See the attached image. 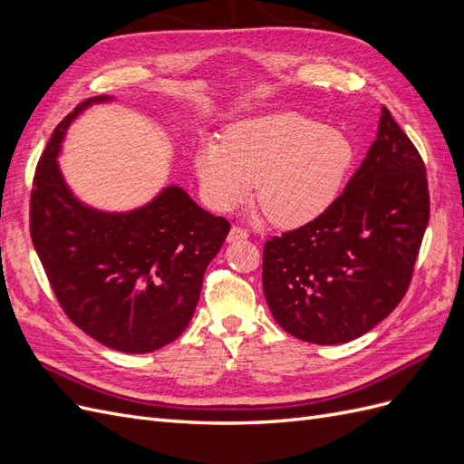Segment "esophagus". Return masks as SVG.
Here are the masks:
<instances>
[{"mask_svg": "<svg viewBox=\"0 0 464 464\" xmlns=\"http://www.w3.org/2000/svg\"><path fill=\"white\" fill-rule=\"evenodd\" d=\"M247 237V230L242 227H232L230 234H228V242H236V240H246Z\"/></svg>", "mask_w": 464, "mask_h": 464, "instance_id": "esophagus-1", "label": "esophagus"}]
</instances>
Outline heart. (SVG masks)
Instances as JSON below:
<instances>
[{
  "instance_id": "b5f03b06",
  "label": "heart",
  "mask_w": 464,
  "mask_h": 464,
  "mask_svg": "<svg viewBox=\"0 0 464 464\" xmlns=\"http://www.w3.org/2000/svg\"><path fill=\"white\" fill-rule=\"evenodd\" d=\"M354 160L356 149L343 131L300 111H275L230 125L224 141L205 139L193 164L213 208H236L259 179L257 203L266 218L296 228L336 199Z\"/></svg>"
}]
</instances>
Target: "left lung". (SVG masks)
I'll return each mask as SVG.
<instances>
[{
  "mask_svg": "<svg viewBox=\"0 0 464 464\" xmlns=\"http://www.w3.org/2000/svg\"><path fill=\"white\" fill-rule=\"evenodd\" d=\"M428 220L424 160L383 106L375 141L339 198L266 240L263 292L275 321L314 344L366 334L409 290Z\"/></svg>",
  "mask_w": 464,
  "mask_h": 464,
  "instance_id": "8db88e82",
  "label": "left lung"
}]
</instances>
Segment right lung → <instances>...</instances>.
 Masks as SVG:
<instances>
[{
  "mask_svg": "<svg viewBox=\"0 0 464 464\" xmlns=\"http://www.w3.org/2000/svg\"><path fill=\"white\" fill-rule=\"evenodd\" d=\"M106 101L111 98H89L53 130L33 181L31 237L65 315L108 348L145 354L189 325L205 269L230 222L178 186L130 213L81 203L55 159L69 123Z\"/></svg>",
  "mask_w": 464,
  "mask_h": 464,
  "instance_id": "obj_1",
  "label": "right lung"
}]
</instances>
